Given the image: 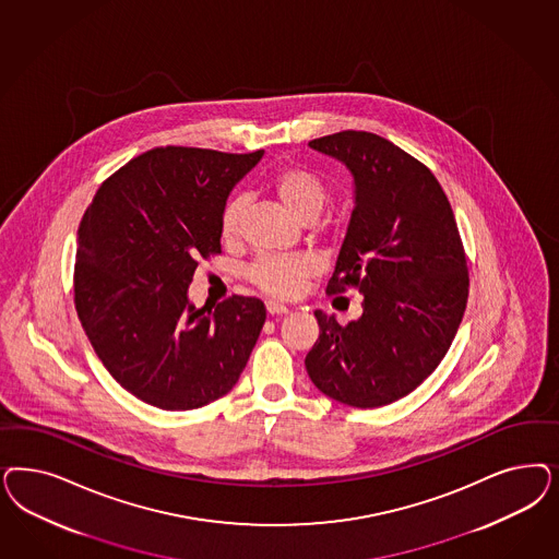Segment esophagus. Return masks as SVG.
Segmentation results:
<instances>
[{
    "mask_svg": "<svg viewBox=\"0 0 559 559\" xmlns=\"http://www.w3.org/2000/svg\"><path fill=\"white\" fill-rule=\"evenodd\" d=\"M265 307H267V312H270L271 317H275V314H288V307H284V305H280V302H265Z\"/></svg>",
    "mask_w": 559,
    "mask_h": 559,
    "instance_id": "34e87169",
    "label": "esophagus"
}]
</instances>
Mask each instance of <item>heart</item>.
<instances>
[{"mask_svg":"<svg viewBox=\"0 0 559 559\" xmlns=\"http://www.w3.org/2000/svg\"><path fill=\"white\" fill-rule=\"evenodd\" d=\"M273 193L282 201L296 219L317 217L326 199L324 185L319 177L300 166L280 168L270 180ZM245 214V199H230L219 217V236L226 245H233L240 236V222ZM317 273L314 263L307 257H284L271 254L261 257L247 271V280L252 286L270 294L273 298H294L298 296L310 277Z\"/></svg>","mask_w":559,"mask_h":559,"instance_id":"heart-1","label":"heart"}]
</instances>
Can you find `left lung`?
I'll return each mask as SVG.
<instances>
[{
    "instance_id": "8db88e82",
    "label": "left lung",
    "mask_w": 559,
    "mask_h": 559,
    "mask_svg": "<svg viewBox=\"0 0 559 559\" xmlns=\"http://www.w3.org/2000/svg\"><path fill=\"white\" fill-rule=\"evenodd\" d=\"M308 145L345 164L356 187L326 292L364 296L360 319L345 326L314 310L308 377L343 405L382 407L417 389L451 347L467 307L463 242L432 170L399 145L368 131Z\"/></svg>"
}]
</instances>
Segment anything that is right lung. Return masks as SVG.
<instances>
[{"label":"right lung","instance_id":"right-lung-1","mask_svg":"<svg viewBox=\"0 0 559 559\" xmlns=\"http://www.w3.org/2000/svg\"><path fill=\"white\" fill-rule=\"evenodd\" d=\"M263 150L166 145L129 160L78 228L73 302L96 356L131 395L166 412L233 391L265 323L259 298L195 308L198 261L222 252L226 199Z\"/></svg>","mask_w":559,"mask_h":559}]
</instances>
